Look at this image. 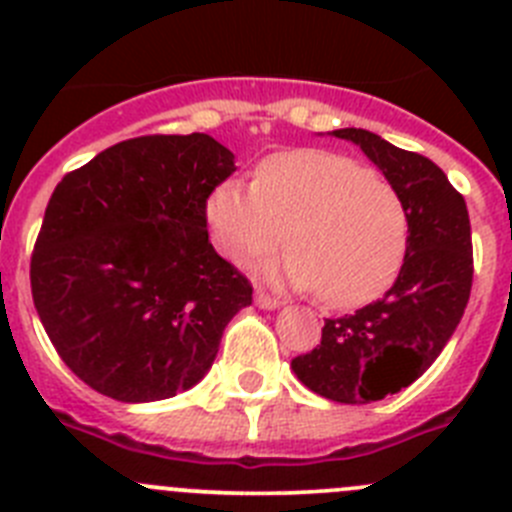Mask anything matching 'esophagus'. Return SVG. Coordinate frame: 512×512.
I'll return each mask as SVG.
<instances>
[{
	"mask_svg": "<svg viewBox=\"0 0 512 512\" xmlns=\"http://www.w3.org/2000/svg\"><path fill=\"white\" fill-rule=\"evenodd\" d=\"M253 300H256V305L259 307H264V310H277L279 305H282V302L277 300V297H271V295H266V292H256V297H253Z\"/></svg>",
	"mask_w": 512,
	"mask_h": 512,
	"instance_id": "obj_1",
	"label": "esophagus"
}]
</instances>
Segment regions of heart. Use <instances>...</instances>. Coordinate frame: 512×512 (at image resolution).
<instances>
[{"instance_id": "b5f03b06", "label": "heart", "mask_w": 512, "mask_h": 512, "mask_svg": "<svg viewBox=\"0 0 512 512\" xmlns=\"http://www.w3.org/2000/svg\"><path fill=\"white\" fill-rule=\"evenodd\" d=\"M217 246L235 261L261 259L287 235L274 279L318 289L328 307L348 310L379 297L408 253L410 217L400 189L330 151H289L261 161L253 184L225 182L207 202Z\"/></svg>"}]
</instances>
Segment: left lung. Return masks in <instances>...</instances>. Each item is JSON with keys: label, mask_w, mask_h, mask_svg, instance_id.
I'll return each instance as SVG.
<instances>
[{"label": "left lung", "mask_w": 512, "mask_h": 512, "mask_svg": "<svg viewBox=\"0 0 512 512\" xmlns=\"http://www.w3.org/2000/svg\"><path fill=\"white\" fill-rule=\"evenodd\" d=\"M354 140L400 189L410 217L402 269L377 302L328 318L320 346L292 359L305 387L343 405H366L413 384L454 336L474 277L467 202L431 158L402 151L361 128Z\"/></svg>", "instance_id": "1"}]
</instances>
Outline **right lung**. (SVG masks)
<instances>
[{
  "mask_svg": "<svg viewBox=\"0 0 512 512\" xmlns=\"http://www.w3.org/2000/svg\"><path fill=\"white\" fill-rule=\"evenodd\" d=\"M233 171V153L205 133L140 135L53 189L30 287L58 356L92 390L153 402L205 377L253 300L207 235V200Z\"/></svg>",
  "mask_w": 512,
  "mask_h": 512,
  "instance_id": "add662e5",
  "label": "right lung"
}]
</instances>
